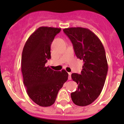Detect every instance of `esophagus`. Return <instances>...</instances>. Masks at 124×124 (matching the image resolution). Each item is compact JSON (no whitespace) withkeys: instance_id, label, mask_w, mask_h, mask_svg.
Masks as SVG:
<instances>
[{"instance_id":"1","label":"esophagus","mask_w":124,"mask_h":124,"mask_svg":"<svg viewBox=\"0 0 124 124\" xmlns=\"http://www.w3.org/2000/svg\"><path fill=\"white\" fill-rule=\"evenodd\" d=\"M71 73H69V80H71Z\"/></svg>"}]
</instances>
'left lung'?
I'll list each match as a JSON object with an SVG mask.
<instances>
[{
	"label": "left lung",
	"mask_w": 124,
	"mask_h": 124,
	"mask_svg": "<svg viewBox=\"0 0 124 124\" xmlns=\"http://www.w3.org/2000/svg\"><path fill=\"white\" fill-rule=\"evenodd\" d=\"M63 31L71 41L77 57L84 62L80 74H71L78 88L71 97L76 105L87 106L98 98L105 84L108 72L105 49L99 38L88 29L70 27Z\"/></svg>",
	"instance_id": "1"
}]
</instances>
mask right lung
Returning a JSON list of instances; mask_svg holds the SVG:
<instances>
[{
  "label": "right lung",
  "instance_id": "add662e5",
  "mask_svg": "<svg viewBox=\"0 0 124 124\" xmlns=\"http://www.w3.org/2000/svg\"><path fill=\"white\" fill-rule=\"evenodd\" d=\"M60 28L40 27L26 41L22 55L23 83L29 97L41 107L54 103L58 91L68 80L66 70L54 71L45 66L51 58V44Z\"/></svg>",
  "mask_w": 124,
  "mask_h": 124
}]
</instances>
